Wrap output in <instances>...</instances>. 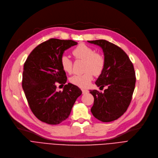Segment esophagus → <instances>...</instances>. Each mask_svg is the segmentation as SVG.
I'll use <instances>...</instances> for the list:
<instances>
[{"instance_id":"1","label":"esophagus","mask_w":158,"mask_h":158,"mask_svg":"<svg viewBox=\"0 0 158 158\" xmlns=\"http://www.w3.org/2000/svg\"><path fill=\"white\" fill-rule=\"evenodd\" d=\"M81 91H82V93L83 94H86V93H89V91L87 89H81Z\"/></svg>"}]
</instances>
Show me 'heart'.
<instances>
[{"mask_svg":"<svg viewBox=\"0 0 158 158\" xmlns=\"http://www.w3.org/2000/svg\"><path fill=\"white\" fill-rule=\"evenodd\" d=\"M72 54L77 60H84V71L82 74H74L69 78V81L74 85L85 88L89 86L93 79V76L100 75L106 66L104 56L96 52L95 49L84 44H80L72 51ZM62 69L67 73L73 71V61L67 56L64 55L60 60Z\"/></svg>","mask_w":158,"mask_h":158,"instance_id":"heart-1","label":"heart"}]
</instances>
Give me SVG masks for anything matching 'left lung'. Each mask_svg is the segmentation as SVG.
<instances>
[{
    "mask_svg": "<svg viewBox=\"0 0 158 158\" xmlns=\"http://www.w3.org/2000/svg\"><path fill=\"white\" fill-rule=\"evenodd\" d=\"M100 46L104 52L106 66L95 82L104 92L90 91L94 96L91 109L93 116L103 122L117 119L128 109L136 84L134 65L126 52L106 40L88 41Z\"/></svg>",
    "mask_w": 158,
    "mask_h": 158,
    "instance_id": "8db88e82",
    "label": "left lung"
}]
</instances>
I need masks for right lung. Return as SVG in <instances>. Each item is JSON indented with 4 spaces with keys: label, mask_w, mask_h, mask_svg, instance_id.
Wrapping results in <instances>:
<instances>
[{
    "label": "right lung",
    "mask_w": 158,
    "mask_h": 158,
    "mask_svg": "<svg viewBox=\"0 0 158 158\" xmlns=\"http://www.w3.org/2000/svg\"><path fill=\"white\" fill-rule=\"evenodd\" d=\"M77 44L71 40L50 39L37 46L24 64L22 88L30 109L44 123L57 125L65 120L82 93L70 83L62 92L56 91V83L64 85L67 79L60 60L65 50Z\"/></svg>",
    "instance_id": "right-lung-1"
}]
</instances>
